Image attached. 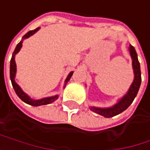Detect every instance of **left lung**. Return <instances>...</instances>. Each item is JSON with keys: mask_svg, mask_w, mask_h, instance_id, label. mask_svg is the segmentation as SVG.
I'll use <instances>...</instances> for the list:
<instances>
[{"mask_svg": "<svg viewBox=\"0 0 150 150\" xmlns=\"http://www.w3.org/2000/svg\"><path fill=\"white\" fill-rule=\"evenodd\" d=\"M130 54L133 59V68L134 71V80L130 86V89L128 90L126 95L112 108H108V109H100V108H95L92 107L91 110L93 111L96 112L97 114H100L105 117H112L116 115H118L119 113L123 112L132 103L137 96V93L139 91L141 82H142V73H141V67H140V63L138 61V57L137 53L134 49V47L130 45Z\"/></svg>", "mask_w": 150, "mask_h": 150, "instance_id": "1", "label": "left lung"}]
</instances>
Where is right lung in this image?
Segmentation results:
<instances>
[{
    "mask_svg": "<svg viewBox=\"0 0 150 150\" xmlns=\"http://www.w3.org/2000/svg\"><path fill=\"white\" fill-rule=\"evenodd\" d=\"M40 29V27L36 28L35 30H33V31H30L28 32L24 37H23V40L24 39H26L28 37H30L31 35H33V33H35L38 30ZM22 42L23 40H21L19 43H18L13 52V54H12V57H11V60H10V70H9V74H10V79H11V83H12V86H13V88L16 92V93L17 95V96L19 97L23 102H25V103L27 104H30L32 106H40V105H46V104H48V103H51L53 102H54L55 100H57L58 98V96H52V97H47V98H43L41 100H32L26 93H25L22 89L19 87V86H18L16 82H15V75H16V63H15V54L19 52L21 47H22ZM73 72L71 71L69 76L67 77L65 82H68L71 79V77L72 76ZM66 85V84H65Z\"/></svg>",
    "mask_w": 150,
    "mask_h": 150,
    "instance_id": "obj_1",
    "label": "right lung"
}]
</instances>
